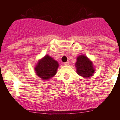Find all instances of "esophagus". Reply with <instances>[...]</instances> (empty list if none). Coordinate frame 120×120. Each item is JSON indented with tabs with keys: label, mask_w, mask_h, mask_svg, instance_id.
<instances>
[{
	"label": "esophagus",
	"mask_w": 120,
	"mask_h": 120,
	"mask_svg": "<svg viewBox=\"0 0 120 120\" xmlns=\"http://www.w3.org/2000/svg\"><path fill=\"white\" fill-rule=\"evenodd\" d=\"M64 64L65 65H69V61L65 62V63H64Z\"/></svg>",
	"instance_id": "34e87169"
}]
</instances>
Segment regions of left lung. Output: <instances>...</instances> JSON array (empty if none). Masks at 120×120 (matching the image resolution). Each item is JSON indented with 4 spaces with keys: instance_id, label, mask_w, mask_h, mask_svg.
Segmentation results:
<instances>
[{
    "instance_id": "left-lung-1",
    "label": "left lung",
    "mask_w": 120,
    "mask_h": 120,
    "mask_svg": "<svg viewBox=\"0 0 120 120\" xmlns=\"http://www.w3.org/2000/svg\"><path fill=\"white\" fill-rule=\"evenodd\" d=\"M75 67L77 73L83 78L91 77L94 74L95 71L93 61L85 55L77 56Z\"/></svg>"
}]
</instances>
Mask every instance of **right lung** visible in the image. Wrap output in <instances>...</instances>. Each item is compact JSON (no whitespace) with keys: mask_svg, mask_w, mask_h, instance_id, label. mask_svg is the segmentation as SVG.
Wrapping results in <instances>:
<instances>
[{"mask_svg":"<svg viewBox=\"0 0 120 120\" xmlns=\"http://www.w3.org/2000/svg\"><path fill=\"white\" fill-rule=\"evenodd\" d=\"M59 67L57 61L46 55L38 60L34 70L37 75L43 81H49L56 74Z\"/></svg>","mask_w":120,"mask_h":120,"instance_id":"right-lung-1","label":"right lung"}]
</instances>
